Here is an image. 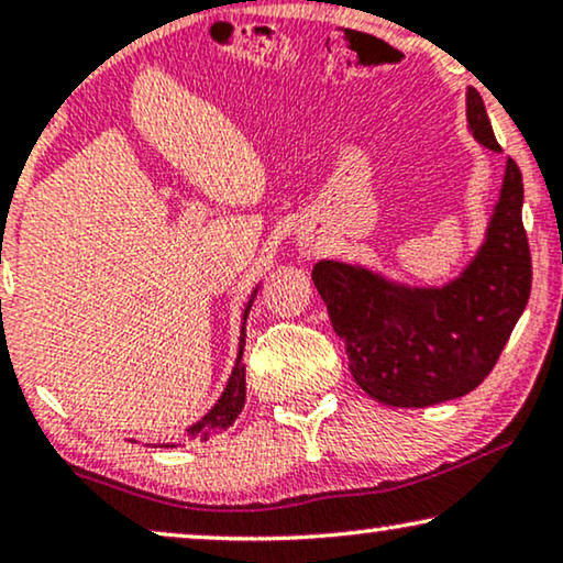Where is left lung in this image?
I'll use <instances>...</instances> for the list:
<instances>
[{"label": "left lung", "instance_id": "left-lung-1", "mask_svg": "<svg viewBox=\"0 0 563 563\" xmlns=\"http://www.w3.org/2000/svg\"><path fill=\"white\" fill-rule=\"evenodd\" d=\"M466 120L482 145L500 150L474 89ZM520 209L522 176L510 157L485 244L443 288H400L334 260L313 265V285L344 342L354 383L369 398L395 408L437 406L472 393L493 372L533 280Z\"/></svg>", "mask_w": 563, "mask_h": 563}]
</instances>
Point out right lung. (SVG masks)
<instances>
[{"mask_svg":"<svg viewBox=\"0 0 563 563\" xmlns=\"http://www.w3.org/2000/svg\"><path fill=\"white\" fill-rule=\"evenodd\" d=\"M247 316V313H244ZM242 346H244V329H242V344H240V357H236V364L232 369V377H229L227 390L221 393V398L217 406H213L209 413H206L199 423H194L188 429V437L194 439H211L217 433L227 431L229 426L236 421V416L242 413L244 408V398H247V385H244V364H242ZM161 446H168V443H161Z\"/></svg>","mask_w":563,"mask_h":563,"instance_id":"add662e5","label":"right lung"}]
</instances>
